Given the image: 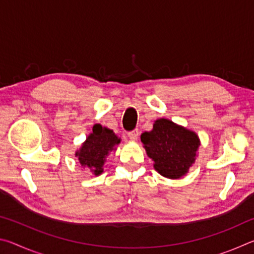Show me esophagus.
Masks as SVG:
<instances>
[{"mask_svg":"<svg viewBox=\"0 0 254 254\" xmlns=\"http://www.w3.org/2000/svg\"><path fill=\"white\" fill-rule=\"evenodd\" d=\"M127 135H128V137H130L131 140H136L137 137H139V135H140V132H139V130H137V128H134V130H132V131L128 132Z\"/></svg>","mask_w":254,"mask_h":254,"instance_id":"esophagus-1","label":"esophagus"}]
</instances>
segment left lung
Returning <instances> with one entry per match:
<instances>
[{
  "instance_id": "8db88e82",
  "label": "left lung",
  "mask_w": 254,
  "mask_h": 254,
  "mask_svg": "<svg viewBox=\"0 0 254 254\" xmlns=\"http://www.w3.org/2000/svg\"><path fill=\"white\" fill-rule=\"evenodd\" d=\"M141 142L154 161V169L171 179L187 174L199 147L198 136L194 132L167 119L157 120L151 132L141 134Z\"/></svg>"
}]
</instances>
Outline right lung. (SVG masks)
<instances>
[{
  "label": "right lung",
  "mask_w": 254,
  "mask_h": 254,
  "mask_svg": "<svg viewBox=\"0 0 254 254\" xmlns=\"http://www.w3.org/2000/svg\"><path fill=\"white\" fill-rule=\"evenodd\" d=\"M120 139L115 133L101 124L93 127V132L88 135L79 151L76 152L81 166H87L96 176L102 174L103 165L110 151L115 150Z\"/></svg>",
  "instance_id": "right-lung-1"
}]
</instances>
